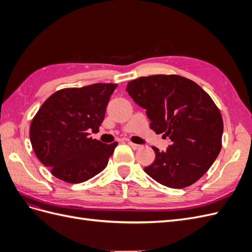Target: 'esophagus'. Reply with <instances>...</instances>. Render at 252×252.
Wrapping results in <instances>:
<instances>
[{
	"label": "esophagus",
	"mask_w": 252,
	"mask_h": 252,
	"mask_svg": "<svg viewBox=\"0 0 252 252\" xmlns=\"http://www.w3.org/2000/svg\"><path fill=\"white\" fill-rule=\"evenodd\" d=\"M128 144L130 145L131 148H132V149H134V150H138V149H140V148L142 147L141 145H139V144H134V143H132V142H128Z\"/></svg>",
	"instance_id": "obj_1"
}]
</instances>
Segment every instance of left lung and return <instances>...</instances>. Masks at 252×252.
Returning <instances> with one entry per match:
<instances>
[{
	"mask_svg": "<svg viewBox=\"0 0 252 252\" xmlns=\"http://www.w3.org/2000/svg\"><path fill=\"white\" fill-rule=\"evenodd\" d=\"M126 90L146 109L152 130L171 142L165 151L152 147L156 159L144 171L175 189L200 180L222 148V114L209 94L178 74L142 77L129 82Z\"/></svg>",
	"mask_w": 252,
	"mask_h": 252,
	"instance_id": "8db88e82",
	"label": "left lung"
}]
</instances>
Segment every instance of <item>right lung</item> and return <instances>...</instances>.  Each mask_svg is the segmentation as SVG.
<instances>
[{"instance_id": "1", "label": "right lung", "mask_w": 252, "mask_h": 252, "mask_svg": "<svg viewBox=\"0 0 252 252\" xmlns=\"http://www.w3.org/2000/svg\"><path fill=\"white\" fill-rule=\"evenodd\" d=\"M117 86L96 83L61 89L37 110L30 125V142L37 158L59 180L78 184L107 166L118 143H102L89 132L98 131Z\"/></svg>"}]
</instances>
